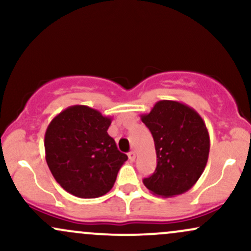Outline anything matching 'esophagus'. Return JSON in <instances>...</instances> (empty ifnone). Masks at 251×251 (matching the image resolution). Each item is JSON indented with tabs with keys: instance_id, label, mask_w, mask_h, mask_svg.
Here are the masks:
<instances>
[{
	"instance_id": "1",
	"label": "esophagus",
	"mask_w": 251,
	"mask_h": 251,
	"mask_svg": "<svg viewBox=\"0 0 251 251\" xmlns=\"http://www.w3.org/2000/svg\"><path fill=\"white\" fill-rule=\"evenodd\" d=\"M128 159L131 160V162H133V160L135 159V152L134 151H131V152H128Z\"/></svg>"
}]
</instances>
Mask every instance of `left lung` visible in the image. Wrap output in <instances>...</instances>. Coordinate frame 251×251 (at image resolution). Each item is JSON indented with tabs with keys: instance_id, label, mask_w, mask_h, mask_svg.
Wrapping results in <instances>:
<instances>
[{
	"instance_id": "left-lung-1",
	"label": "left lung",
	"mask_w": 251,
	"mask_h": 251,
	"mask_svg": "<svg viewBox=\"0 0 251 251\" xmlns=\"http://www.w3.org/2000/svg\"><path fill=\"white\" fill-rule=\"evenodd\" d=\"M142 122L151 131L157 168L144 185L153 195L175 197L200 179L208 163L210 137L205 123L194 108L174 100L155 102Z\"/></svg>"
}]
</instances>
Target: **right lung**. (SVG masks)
<instances>
[{"label":"right lung","mask_w":251,"mask_h":251,"mask_svg":"<svg viewBox=\"0 0 251 251\" xmlns=\"http://www.w3.org/2000/svg\"><path fill=\"white\" fill-rule=\"evenodd\" d=\"M112 118L85 105L63 109L45 134L46 162L62 189L80 198H97L113 188L127 160L107 129Z\"/></svg>","instance_id":"add662e5"}]
</instances>
